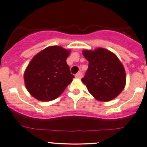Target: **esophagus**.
<instances>
[{"instance_id":"1","label":"esophagus","mask_w":147,"mask_h":147,"mask_svg":"<svg viewBox=\"0 0 147 147\" xmlns=\"http://www.w3.org/2000/svg\"><path fill=\"white\" fill-rule=\"evenodd\" d=\"M82 77H83V74H82V72H79L78 73H77L76 75H75V78H76L80 79Z\"/></svg>"}]
</instances>
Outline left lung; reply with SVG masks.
<instances>
[{"mask_svg": "<svg viewBox=\"0 0 147 147\" xmlns=\"http://www.w3.org/2000/svg\"><path fill=\"white\" fill-rule=\"evenodd\" d=\"M83 55L88 60V68L81 80L90 94L101 102L116 98L126 84L125 68L118 57L101 47L84 50Z\"/></svg>", "mask_w": 147, "mask_h": 147, "instance_id": "1", "label": "left lung"}]
</instances>
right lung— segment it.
I'll list each match as a JSON object with an SVG mask.
<instances>
[{"label":"right lung","mask_w":147,"mask_h":147,"mask_svg":"<svg viewBox=\"0 0 147 147\" xmlns=\"http://www.w3.org/2000/svg\"><path fill=\"white\" fill-rule=\"evenodd\" d=\"M69 50L50 46L31 59L24 72L26 89L39 101H51L59 97L72 81L67 64Z\"/></svg>","instance_id":"right-lung-1"}]
</instances>
